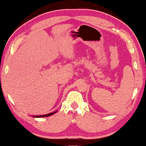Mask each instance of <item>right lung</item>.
Returning <instances> with one entry per match:
<instances>
[{
    "instance_id": "add662e5",
    "label": "right lung",
    "mask_w": 146,
    "mask_h": 146,
    "mask_svg": "<svg viewBox=\"0 0 146 146\" xmlns=\"http://www.w3.org/2000/svg\"><path fill=\"white\" fill-rule=\"evenodd\" d=\"M57 111L53 112V113H48L46 114V115H36V116H33V117H48V116H51V115H53L56 113Z\"/></svg>"
}]
</instances>
